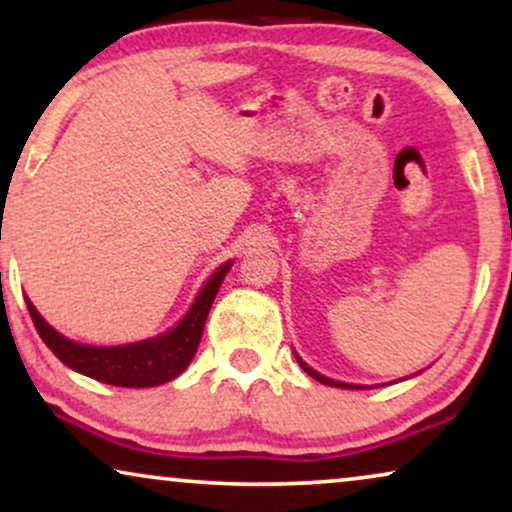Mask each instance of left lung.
Returning a JSON list of instances; mask_svg holds the SVG:
<instances>
[{"label":"left lung","instance_id":"1","mask_svg":"<svg viewBox=\"0 0 512 512\" xmlns=\"http://www.w3.org/2000/svg\"><path fill=\"white\" fill-rule=\"evenodd\" d=\"M296 359H298V356H296ZM298 363H300V366H303V370H305V373H307V375H310V377H314V380H317V382H321V384H331V387H342V389H359V387H352V384H342V382H333V380H328V377H324V375H319V373H317V370H312L310 366H305V363H303V361H300V359H298Z\"/></svg>","mask_w":512,"mask_h":512}]
</instances>
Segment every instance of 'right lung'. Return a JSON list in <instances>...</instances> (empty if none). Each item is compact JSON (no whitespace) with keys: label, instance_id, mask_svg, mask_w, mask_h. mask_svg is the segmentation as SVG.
I'll return each instance as SVG.
<instances>
[{"label":"right lung","instance_id":"obj_1","mask_svg":"<svg viewBox=\"0 0 512 512\" xmlns=\"http://www.w3.org/2000/svg\"><path fill=\"white\" fill-rule=\"evenodd\" d=\"M230 265H221L214 272L212 279L202 286L200 296L195 298L191 312L186 314L184 321L174 331L160 335V338L135 342V345L123 347H88L79 342L67 340L55 328H51L41 319V314L34 310V305L25 298L30 317L37 326V333L46 347L58 356V359L76 373L93 377L97 382L114 384V387H158L174 380L184 373L188 363L193 361L198 352L205 321L212 307L216 293L221 289L223 277L230 270Z\"/></svg>","mask_w":512,"mask_h":512}]
</instances>
